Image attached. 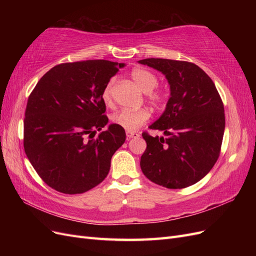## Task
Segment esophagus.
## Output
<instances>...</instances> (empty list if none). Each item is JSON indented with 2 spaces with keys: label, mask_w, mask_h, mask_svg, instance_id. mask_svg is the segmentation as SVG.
I'll list each match as a JSON object with an SVG mask.
<instances>
[{
  "label": "esophagus",
  "mask_w": 256,
  "mask_h": 256,
  "mask_svg": "<svg viewBox=\"0 0 256 256\" xmlns=\"http://www.w3.org/2000/svg\"><path fill=\"white\" fill-rule=\"evenodd\" d=\"M126 136H127V140H130V138H138L140 136V134L134 132V131H126Z\"/></svg>",
  "instance_id": "esophagus-1"
}]
</instances>
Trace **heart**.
<instances>
[{
  "label": "heart",
  "mask_w": 256,
  "mask_h": 256,
  "mask_svg": "<svg viewBox=\"0 0 256 256\" xmlns=\"http://www.w3.org/2000/svg\"><path fill=\"white\" fill-rule=\"evenodd\" d=\"M131 78L136 82V84L140 88L141 90L147 92L148 99L154 104H162L166 100V94L162 90L154 88L158 85V78L152 72L143 67H136L131 70ZM114 85V79H112L106 86L102 90V102L110 106L112 104V88ZM150 120V112L146 109H138V110H120V112L115 113L112 116V120L116 125L124 128L127 131L136 130L138 127Z\"/></svg>",
  "instance_id": "1"
}]
</instances>
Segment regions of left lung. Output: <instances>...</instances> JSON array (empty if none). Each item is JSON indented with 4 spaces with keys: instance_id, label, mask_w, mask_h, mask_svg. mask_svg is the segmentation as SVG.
Returning a JSON list of instances; mask_svg holds the SVG:
<instances>
[{
    "instance_id": "1",
    "label": "left lung",
    "mask_w": 256,
    "mask_h": 256,
    "mask_svg": "<svg viewBox=\"0 0 256 256\" xmlns=\"http://www.w3.org/2000/svg\"><path fill=\"white\" fill-rule=\"evenodd\" d=\"M138 63L161 72L171 88L166 111L150 126L166 138L142 134L147 144L142 172L162 187L187 188L207 175L220 156L226 128L222 99L209 76L190 62L152 58Z\"/></svg>"
}]
</instances>
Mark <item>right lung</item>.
<instances>
[{"mask_svg": "<svg viewBox=\"0 0 256 256\" xmlns=\"http://www.w3.org/2000/svg\"><path fill=\"white\" fill-rule=\"evenodd\" d=\"M125 66L90 60L54 66L30 92L23 122V146L37 174L65 194L86 192L110 171L111 158L126 140L109 122L102 94Z\"/></svg>", "mask_w": 256, "mask_h": 256, "instance_id": "add662e5", "label": "right lung"}]
</instances>
